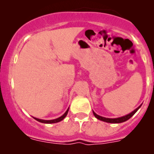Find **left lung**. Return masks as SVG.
Instances as JSON below:
<instances>
[{"mask_svg":"<svg viewBox=\"0 0 154 154\" xmlns=\"http://www.w3.org/2000/svg\"><path fill=\"white\" fill-rule=\"evenodd\" d=\"M142 105H140L138 108H137L136 109L134 110V111H133L132 112H131L130 114H128V115H125V116L123 117H121V118H104V117H101V116H99V115H98L97 114H95V113L93 111V114H94V117L97 118V119L100 120V121H105V122H108V123H112V124H118V123H122V122H125V121H128V119H130V118H131L132 116H133L134 115L135 113L137 111V110L139 109L140 108V106H141Z\"/></svg>","mask_w":154,"mask_h":154,"instance_id":"1","label":"left lung"}]
</instances>
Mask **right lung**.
<instances>
[{"label":"right lung","instance_id":"add662e5","mask_svg":"<svg viewBox=\"0 0 154 154\" xmlns=\"http://www.w3.org/2000/svg\"><path fill=\"white\" fill-rule=\"evenodd\" d=\"M68 111H69V108L67 109V111L64 113V115H62L61 117L60 118H56V119H53V120H42V119H39V118H33L35 120H36L37 121L39 122H41V123H44V124H53V123H57V122H60V121H63L66 116L68 114Z\"/></svg>","mask_w":154,"mask_h":154}]
</instances>
